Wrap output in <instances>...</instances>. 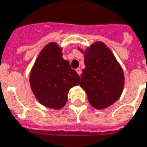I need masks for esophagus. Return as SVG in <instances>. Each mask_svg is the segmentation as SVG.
Instances as JSON below:
<instances>
[{
  "mask_svg": "<svg viewBox=\"0 0 147 147\" xmlns=\"http://www.w3.org/2000/svg\"><path fill=\"white\" fill-rule=\"evenodd\" d=\"M76 72L78 74H79L80 76L81 73H82V71H81V69H80V67H78V68H77V69H76Z\"/></svg>",
  "mask_w": 147,
  "mask_h": 147,
  "instance_id": "34e87169",
  "label": "esophagus"
}]
</instances>
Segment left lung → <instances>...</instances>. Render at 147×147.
Here are the masks:
<instances>
[{
	"instance_id": "8db88e82",
	"label": "left lung",
	"mask_w": 147,
	"mask_h": 147,
	"mask_svg": "<svg viewBox=\"0 0 147 147\" xmlns=\"http://www.w3.org/2000/svg\"><path fill=\"white\" fill-rule=\"evenodd\" d=\"M85 68L81 74L80 87L95 109H105L119 98L124 88L123 71L112 52L98 41L84 52Z\"/></svg>"
}]
</instances>
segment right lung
<instances>
[{
    "label": "right lung",
    "mask_w": 147,
    "mask_h": 147,
    "mask_svg": "<svg viewBox=\"0 0 147 147\" xmlns=\"http://www.w3.org/2000/svg\"><path fill=\"white\" fill-rule=\"evenodd\" d=\"M62 56V49L56 43L48 44L36 59L29 78L32 91L39 102L56 110L65 106L69 90L80 80Z\"/></svg>",
    "instance_id": "1"
}]
</instances>
